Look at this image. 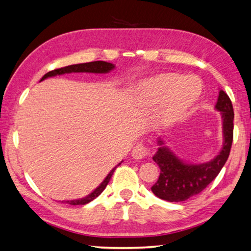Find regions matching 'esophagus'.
<instances>
[{
  "label": "esophagus",
  "mask_w": 251,
  "mask_h": 251,
  "mask_svg": "<svg viewBox=\"0 0 251 251\" xmlns=\"http://www.w3.org/2000/svg\"><path fill=\"white\" fill-rule=\"evenodd\" d=\"M148 154V149L146 148V146L143 144H137L131 150V156H133L134 159H144L146 156Z\"/></svg>",
  "instance_id": "34e87169"
}]
</instances>
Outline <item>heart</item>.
Listing matches in <instances>:
<instances>
[{"instance_id":"b5f03b06","label":"heart","mask_w":251,"mask_h":251,"mask_svg":"<svg viewBox=\"0 0 251 251\" xmlns=\"http://www.w3.org/2000/svg\"><path fill=\"white\" fill-rule=\"evenodd\" d=\"M138 99L146 108L158 110L157 123L171 126L183 120L200 98L202 83L197 76L161 72L139 82Z\"/></svg>"}]
</instances>
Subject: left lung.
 I'll use <instances>...</instances> for the list:
<instances>
[{
    "mask_svg": "<svg viewBox=\"0 0 251 251\" xmlns=\"http://www.w3.org/2000/svg\"><path fill=\"white\" fill-rule=\"evenodd\" d=\"M223 118L224 143L220 153L213 160L204 163H186L180 160L171 150L163 146L159 138V148L153 154V161L160 168L158 181L151 186L153 194L168 202H182L201 193L215 179L228 159L234 131V110L228 95L220 91L215 105Z\"/></svg>",
    "mask_w": 251,
    "mask_h": 251,
    "instance_id": "left-lung-1",
    "label": "left lung"
}]
</instances>
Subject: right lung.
<instances>
[{
  "instance_id": "right-lung-1",
  "label": "right lung",
  "mask_w": 251,
  "mask_h": 251,
  "mask_svg": "<svg viewBox=\"0 0 251 251\" xmlns=\"http://www.w3.org/2000/svg\"><path fill=\"white\" fill-rule=\"evenodd\" d=\"M115 66L113 63L106 62V61H92V62H86V63H79V65H71V66H67L60 68V69H54L52 71H49L48 74L45 75L42 80L43 81L45 79L49 78V76H54V75H65V74H72V72H90V74H107L111 70H113ZM122 162L118 163L117 166H120ZM117 166L115 168H113L112 171L108 173L106 176L105 179L103 180V182L100 184L97 189H95L92 193H90L89 195H86L85 198H82L79 200H71V201H62L63 203L70 204V205H84L88 204L89 202L93 201L94 199H97L100 194H101L104 189L106 188V185L108 182H110L111 177L113 176L114 171L117 168Z\"/></svg>"
}]
</instances>
